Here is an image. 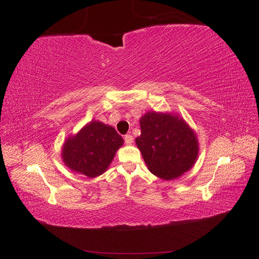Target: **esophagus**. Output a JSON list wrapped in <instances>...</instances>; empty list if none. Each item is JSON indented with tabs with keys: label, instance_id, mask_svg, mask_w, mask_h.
I'll list each match as a JSON object with an SVG mask.
<instances>
[{
	"label": "esophagus",
	"instance_id": "obj_1",
	"mask_svg": "<svg viewBox=\"0 0 259 259\" xmlns=\"http://www.w3.org/2000/svg\"><path fill=\"white\" fill-rule=\"evenodd\" d=\"M134 142V137L131 135H125L124 136V143L126 144V145H131Z\"/></svg>",
	"mask_w": 259,
	"mask_h": 259
}]
</instances>
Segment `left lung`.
I'll return each instance as SVG.
<instances>
[{"label":"left lung","mask_w":259,"mask_h":259,"mask_svg":"<svg viewBox=\"0 0 259 259\" xmlns=\"http://www.w3.org/2000/svg\"><path fill=\"white\" fill-rule=\"evenodd\" d=\"M136 145L150 171L164 181L181 177L195 164L199 140L195 131L176 113L151 111L139 120Z\"/></svg>","instance_id":"left-lung-1"}]
</instances>
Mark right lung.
<instances>
[{"label": "right lung", "instance_id": "1", "mask_svg": "<svg viewBox=\"0 0 259 259\" xmlns=\"http://www.w3.org/2000/svg\"><path fill=\"white\" fill-rule=\"evenodd\" d=\"M122 145L123 138L113 126L93 120L65 140L60 155L72 171L95 178L106 171Z\"/></svg>", "mask_w": 259, "mask_h": 259}]
</instances>
